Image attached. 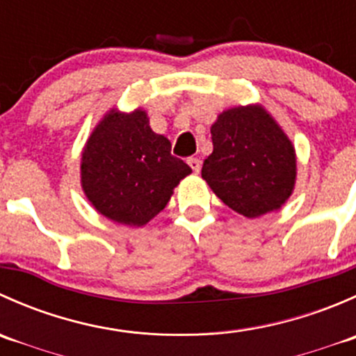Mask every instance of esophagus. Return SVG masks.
I'll return each mask as SVG.
<instances>
[{"label":"esophagus","mask_w":356,"mask_h":356,"mask_svg":"<svg viewBox=\"0 0 356 356\" xmlns=\"http://www.w3.org/2000/svg\"><path fill=\"white\" fill-rule=\"evenodd\" d=\"M188 165L189 167L193 168V172H195V174H198V172L201 170V161L198 160V158H188Z\"/></svg>","instance_id":"1"}]
</instances>
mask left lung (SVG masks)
<instances>
[{"label":"left lung","instance_id":"1","mask_svg":"<svg viewBox=\"0 0 356 356\" xmlns=\"http://www.w3.org/2000/svg\"><path fill=\"white\" fill-rule=\"evenodd\" d=\"M213 152L201 177L229 208L248 218L277 210L296 179L294 148L260 106L224 111L211 125Z\"/></svg>","mask_w":356,"mask_h":356}]
</instances>
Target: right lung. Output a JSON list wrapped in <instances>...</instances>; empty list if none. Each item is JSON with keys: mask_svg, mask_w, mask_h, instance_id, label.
Here are the masks:
<instances>
[{"mask_svg": "<svg viewBox=\"0 0 356 356\" xmlns=\"http://www.w3.org/2000/svg\"><path fill=\"white\" fill-rule=\"evenodd\" d=\"M170 141L155 134L146 111L111 110L82 153V188L92 207L110 220L145 225L160 213L191 167L170 153Z\"/></svg>", "mask_w": 356, "mask_h": 356, "instance_id": "right-lung-1", "label": "right lung"}]
</instances>
